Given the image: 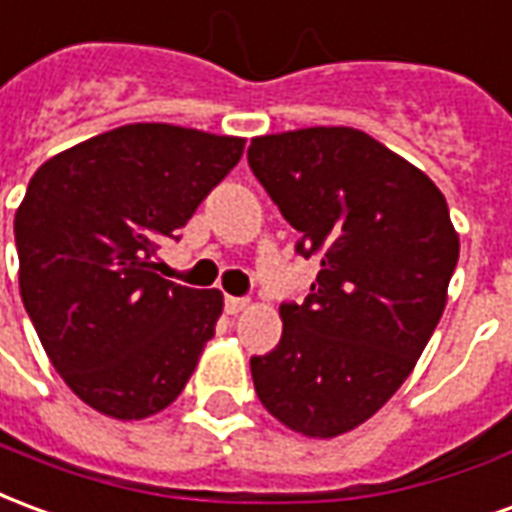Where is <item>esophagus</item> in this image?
Wrapping results in <instances>:
<instances>
[{"label": "esophagus", "mask_w": 512, "mask_h": 512, "mask_svg": "<svg viewBox=\"0 0 512 512\" xmlns=\"http://www.w3.org/2000/svg\"><path fill=\"white\" fill-rule=\"evenodd\" d=\"M224 307H227V312H230V315H238V312H244L246 307H249V299L227 296V299H224Z\"/></svg>", "instance_id": "1"}]
</instances>
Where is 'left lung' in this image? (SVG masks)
<instances>
[{
    "label": "left lung",
    "mask_w": 512,
    "mask_h": 512,
    "mask_svg": "<svg viewBox=\"0 0 512 512\" xmlns=\"http://www.w3.org/2000/svg\"><path fill=\"white\" fill-rule=\"evenodd\" d=\"M249 167L321 271L279 307L282 340L252 356L268 414L334 439L376 414L411 376L439 323L458 233L436 183L365 131L315 126L255 136Z\"/></svg>",
    "instance_id": "8db88e82"
}]
</instances>
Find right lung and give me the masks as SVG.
<instances>
[{
  "label": "right lung",
  "mask_w": 512,
  "mask_h": 512,
  "mask_svg": "<svg viewBox=\"0 0 512 512\" xmlns=\"http://www.w3.org/2000/svg\"><path fill=\"white\" fill-rule=\"evenodd\" d=\"M241 136L131 123L62 150L32 175L13 233L18 288L62 381L115 419L158 414L183 392L224 299L156 274Z\"/></svg>",
  "instance_id": "right-lung-1"
}]
</instances>
